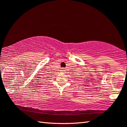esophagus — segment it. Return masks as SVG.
Wrapping results in <instances>:
<instances>
[{
  "label": "esophagus",
  "mask_w": 127,
  "mask_h": 127,
  "mask_svg": "<svg viewBox=\"0 0 127 127\" xmlns=\"http://www.w3.org/2000/svg\"><path fill=\"white\" fill-rule=\"evenodd\" d=\"M63 70V71H64V68H63V70Z\"/></svg>",
  "instance_id": "obj_1"
}]
</instances>
